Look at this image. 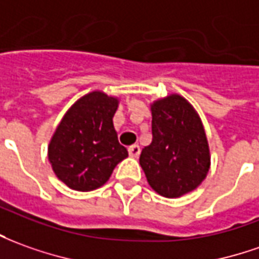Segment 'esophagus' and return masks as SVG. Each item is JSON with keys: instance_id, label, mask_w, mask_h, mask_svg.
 Returning <instances> with one entry per match:
<instances>
[{"instance_id": "34e87169", "label": "esophagus", "mask_w": 259, "mask_h": 259, "mask_svg": "<svg viewBox=\"0 0 259 259\" xmlns=\"http://www.w3.org/2000/svg\"><path fill=\"white\" fill-rule=\"evenodd\" d=\"M128 152H130V155H131L133 158H137V156H140V153H141L140 145H137V144L131 145V147L128 148Z\"/></svg>"}]
</instances>
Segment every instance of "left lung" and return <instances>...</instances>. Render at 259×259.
Here are the masks:
<instances>
[{
    "label": "left lung",
    "mask_w": 259,
    "mask_h": 259,
    "mask_svg": "<svg viewBox=\"0 0 259 259\" xmlns=\"http://www.w3.org/2000/svg\"><path fill=\"white\" fill-rule=\"evenodd\" d=\"M152 142L142 149L140 165L153 190L176 199L193 192L210 169V148L199 112L181 94L151 103Z\"/></svg>",
    "instance_id": "1"
}]
</instances>
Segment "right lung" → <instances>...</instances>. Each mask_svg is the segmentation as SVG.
I'll use <instances>...</instances> for the list:
<instances>
[{
    "label": "right lung",
    "mask_w": 259,
    "mask_h": 259,
    "mask_svg": "<svg viewBox=\"0 0 259 259\" xmlns=\"http://www.w3.org/2000/svg\"><path fill=\"white\" fill-rule=\"evenodd\" d=\"M118 106L119 97L94 90L74 101L60 119L48 145V159L67 187L77 192L99 189L128 156L112 122Z\"/></svg>",
    "instance_id": "right-lung-1"
}]
</instances>
